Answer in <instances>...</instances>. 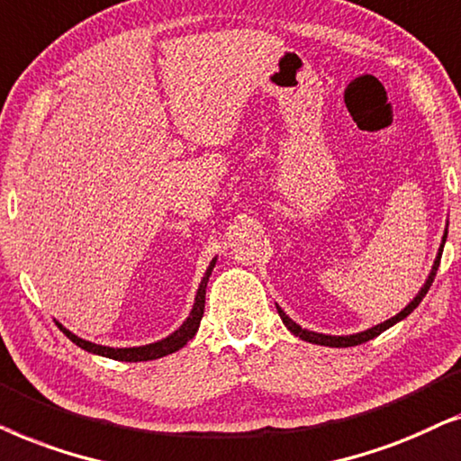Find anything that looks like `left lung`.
<instances>
[{"instance_id": "8db88e82", "label": "left lung", "mask_w": 461, "mask_h": 461, "mask_svg": "<svg viewBox=\"0 0 461 461\" xmlns=\"http://www.w3.org/2000/svg\"><path fill=\"white\" fill-rule=\"evenodd\" d=\"M445 240H447V231H445V236H443V244H440V249H438V255H437V259H434V266H432V272H430V276H428V280H426V285L421 286V291L415 294L413 297V302H411L407 308L404 310H401L398 312L396 316H392L390 321H385V322H382V324H377V327H373V329H366V330H363V333H356V335H346V337H339V335H322V333H314V330H308V329H302L299 327L297 322H293L291 318H288L285 312H282L278 305H276V310H278V314H280V318H282V322L286 324V329L291 330L293 335H297L299 339H303V341H310V343H318V346H329V348H349V346H358V343H365V341H369V339H373V337H377V335H382L385 329H390L392 324H396V322H401V321H404V318H407L411 312H413L417 305L421 303V299L426 297V293L430 291V286H432V282H434V276H437V269H438V263H440V257H443V247H445Z\"/></svg>"}]
</instances>
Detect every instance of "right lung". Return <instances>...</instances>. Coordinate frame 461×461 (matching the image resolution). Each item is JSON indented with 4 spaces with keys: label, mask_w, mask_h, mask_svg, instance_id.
Wrapping results in <instances>:
<instances>
[{
    "label": "right lung",
    "mask_w": 461,
    "mask_h": 461,
    "mask_svg": "<svg viewBox=\"0 0 461 461\" xmlns=\"http://www.w3.org/2000/svg\"><path fill=\"white\" fill-rule=\"evenodd\" d=\"M214 263H217V257L211 261V266H208L204 278H202L200 286H198V293H195V303L192 308V314L187 316V321L181 324L179 329L175 330L173 335H168L167 339L162 341H156V343H149V346H139V348H107V346H98V343H92V341H86L82 337L73 335L71 330H67L63 324H59V329L63 330V333L69 337V339L79 346L86 352H92V354H98V356H107V358H113V360H122V363H143V360H153V358H162V356H168L176 352V349H181L185 343L192 339V337L198 333V327H200V321H202V314H204V302H206V282L211 278V272L214 267Z\"/></svg>",
    "instance_id": "right-lung-1"
}]
</instances>
